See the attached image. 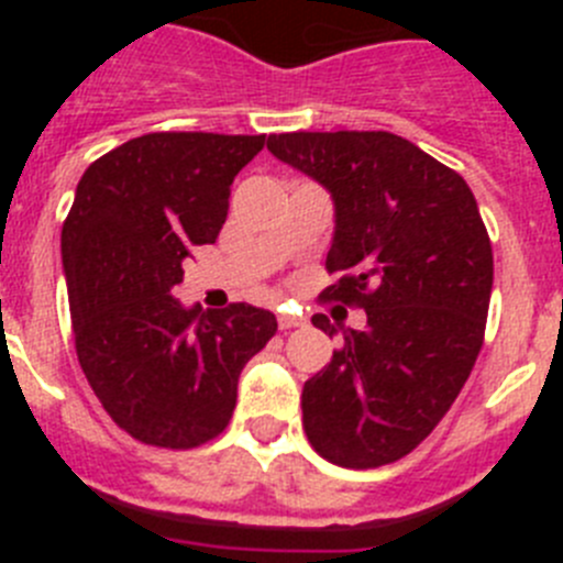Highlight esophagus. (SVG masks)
<instances>
[{
  "instance_id": "obj_1",
  "label": "esophagus",
  "mask_w": 563,
  "mask_h": 563,
  "mask_svg": "<svg viewBox=\"0 0 563 563\" xmlns=\"http://www.w3.org/2000/svg\"><path fill=\"white\" fill-rule=\"evenodd\" d=\"M278 327H282V330H292V327H301V318L292 316V312L278 310Z\"/></svg>"
}]
</instances>
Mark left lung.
<instances>
[{
  "mask_svg": "<svg viewBox=\"0 0 563 563\" xmlns=\"http://www.w3.org/2000/svg\"><path fill=\"white\" fill-rule=\"evenodd\" d=\"M273 157L330 191L335 231L324 301L366 310L363 330L305 383L312 449L343 467L415 451L474 369L494 287V251L474 191L454 168L391 132L271 134Z\"/></svg>",
  "mask_w": 563,
  "mask_h": 563,
  "instance_id": "left-lung-1",
  "label": "left lung"
}]
</instances>
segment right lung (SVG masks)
Segmentation results:
<instances>
[{
  "mask_svg": "<svg viewBox=\"0 0 563 563\" xmlns=\"http://www.w3.org/2000/svg\"><path fill=\"white\" fill-rule=\"evenodd\" d=\"M265 134L152 132L84 172L62 228L78 363L123 431L197 449L228 426L245 363L276 335L253 305L183 307L172 287L194 245H211L231 183Z\"/></svg>",
  "mask_w": 563,
  "mask_h": 563,
  "instance_id": "1",
  "label": "right lung"
}]
</instances>
